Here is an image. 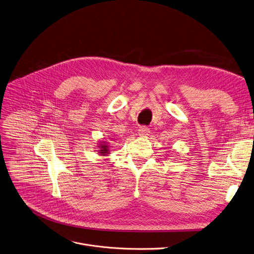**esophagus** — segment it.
<instances>
[{"label":"esophagus","instance_id":"esophagus-1","mask_svg":"<svg viewBox=\"0 0 254 254\" xmlns=\"http://www.w3.org/2000/svg\"><path fill=\"white\" fill-rule=\"evenodd\" d=\"M149 133H150V130H149V128L146 127V126H142V127H140V128L138 129V134H139V136H148Z\"/></svg>","mask_w":254,"mask_h":254}]
</instances>
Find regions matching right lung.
<instances>
[{"label": "right lung", "instance_id": "right-lung-1", "mask_svg": "<svg viewBox=\"0 0 254 254\" xmlns=\"http://www.w3.org/2000/svg\"><path fill=\"white\" fill-rule=\"evenodd\" d=\"M98 147H99L98 151H99V154H100V155L107 156L108 154H110V150H109L110 145H109L108 143H106L105 141H100Z\"/></svg>", "mask_w": 254, "mask_h": 254}]
</instances>
